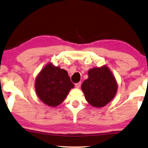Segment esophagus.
<instances>
[{
	"label": "esophagus",
	"mask_w": 148,
	"mask_h": 148,
	"mask_svg": "<svg viewBox=\"0 0 148 148\" xmlns=\"http://www.w3.org/2000/svg\"><path fill=\"white\" fill-rule=\"evenodd\" d=\"M80 85H81V83L78 82V83H76V84H75V86H76L77 88H79L80 87Z\"/></svg>",
	"instance_id": "esophagus-1"
}]
</instances>
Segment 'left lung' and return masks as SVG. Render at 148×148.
<instances>
[{
  "instance_id": "left-lung-1",
  "label": "left lung",
  "mask_w": 148,
  "mask_h": 148,
  "mask_svg": "<svg viewBox=\"0 0 148 148\" xmlns=\"http://www.w3.org/2000/svg\"><path fill=\"white\" fill-rule=\"evenodd\" d=\"M88 75V78L82 82L81 89L90 105L103 107L112 101L117 91L115 77L106 66L90 69Z\"/></svg>"
}]
</instances>
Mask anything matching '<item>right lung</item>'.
<instances>
[{"label":"right lung","instance_id":"obj_1","mask_svg":"<svg viewBox=\"0 0 148 148\" xmlns=\"http://www.w3.org/2000/svg\"><path fill=\"white\" fill-rule=\"evenodd\" d=\"M74 86L67 71L51 63L47 64L41 70L35 82L37 97L50 107L60 105Z\"/></svg>","mask_w":148,"mask_h":148}]
</instances>
